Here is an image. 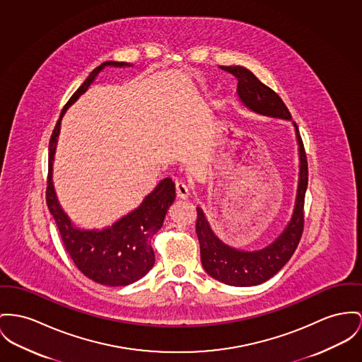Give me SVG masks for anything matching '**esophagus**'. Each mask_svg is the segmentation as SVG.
Listing matches in <instances>:
<instances>
[{
	"label": "esophagus",
	"mask_w": 362,
	"mask_h": 362,
	"mask_svg": "<svg viewBox=\"0 0 362 362\" xmlns=\"http://www.w3.org/2000/svg\"><path fill=\"white\" fill-rule=\"evenodd\" d=\"M175 194H177V197H180V199H188V196H189V188H188V185H187L185 182H182V181H178V182L175 184Z\"/></svg>",
	"instance_id": "1"
}]
</instances>
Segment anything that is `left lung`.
I'll return each instance as SVG.
<instances>
[{"label": "left lung", "instance_id": "1", "mask_svg": "<svg viewBox=\"0 0 362 362\" xmlns=\"http://www.w3.org/2000/svg\"><path fill=\"white\" fill-rule=\"evenodd\" d=\"M221 69L238 78V95L248 110L265 117L291 121V114L284 101L250 70L241 66H225ZM292 124L295 127L296 141L299 146L298 191L291 221L276 240L257 251H243L233 248L218 239L203 210L196 207V233L200 243L202 265L207 274L223 284L233 287H251L265 283L288 262L302 238L305 222L303 206L309 171L299 129L295 122H292Z\"/></svg>", "mask_w": 362, "mask_h": 362}]
</instances>
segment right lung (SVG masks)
<instances>
[{
  "mask_svg": "<svg viewBox=\"0 0 362 362\" xmlns=\"http://www.w3.org/2000/svg\"><path fill=\"white\" fill-rule=\"evenodd\" d=\"M105 67H132V64L123 62H104L89 74L64 105L49 143L47 204L75 266L98 284L119 287L143 279L155 264L151 240L162 228L168 210L175 199V185L169 177L162 180L152 192L145 196L137 209L101 230L76 228L62 209L52 181L62 118L69 107L89 89L97 75Z\"/></svg>",
  "mask_w": 362,
  "mask_h": 362,
  "instance_id": "add662e5",
  "label": "right lung"
}]
</instances>
